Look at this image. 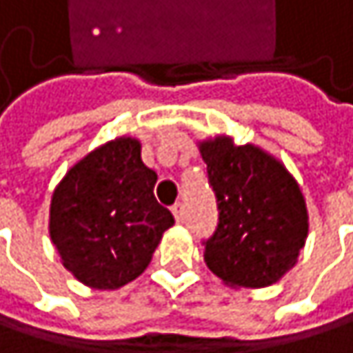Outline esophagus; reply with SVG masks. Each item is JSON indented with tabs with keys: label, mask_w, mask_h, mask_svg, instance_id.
<instances>
[{
	"label": "esophagus",
	"mask_w": 353,
	"mask_h": 353,
	"mask_svg": "<svg viewBox=\"0 0 353 353\" xmlns=\"http://www.w3.org/2000/svg\"><path fill=\"white\" fill-rule=\"evenodd\" d=\"M172 212H174L177 223H183V221H185V208H183V204H176V206L172 208Z\"/></svg>",
	"instance_id": "obj_1"
}]
</instances>
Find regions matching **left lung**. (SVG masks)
Here are the masks:
<instances>
[{
    "label": "left lung",
    "instance_id": "1",
    "mask_svg": "<svg viewBox=\"0 0 353 353\" xmlns=\"http://www.w3.org/2000/svg\"><path fill=\"white\" fill-rule=\"evenodd\" d=\"M198 149L219 204V227L204 243L208 270L231 288L278 282L309 235L299 181L268 151L227 134L200 141Z\"/></svg>",
    "mask_w": 353,
    "mask_h": 353
}]
</instances>
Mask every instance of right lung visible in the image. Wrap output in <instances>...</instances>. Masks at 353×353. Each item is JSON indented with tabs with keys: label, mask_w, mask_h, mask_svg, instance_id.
I'll use <instances>...</instances> for the list:
<instances>
[{
	"label": "right lung",
	"mask_w": 353,
	"mask_h": 353,
	"mask_svg": "<svg viewBox=\"0 0 353 353\" xmlns=\"http://www.w3.org/2000/svg\"><path fill=\"white\" fill-rule=\"evenodd\" d=\"M141 141L118 137L79 159L50 198L48 233L61 263L94 290L139 278L174 216L153 194Z\"/></svg>",
	"instance_id": "obj_1"
}]
</instances>
